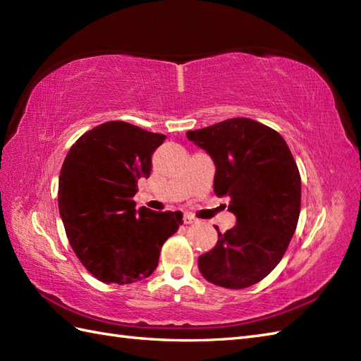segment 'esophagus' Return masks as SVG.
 Returning <instances> with one entry per match:
<instances>
[{
    "instance_id": "1",
    "label": "esophagus",
    "mask_w": 361,
    "mask_h": 361,
    "mask_svg": "<svg viewBox=\"0 0 361 361\" xmlns=\"http://www.w3.org/2000/svg\"><path fill=\"white\" fill-rule=\"evenodd\" d=\"M183 220H185V224L186 225H190V224H195V221H197V219L192 216V214H185V219H183Z\"/></svg>"
}]
</instances>
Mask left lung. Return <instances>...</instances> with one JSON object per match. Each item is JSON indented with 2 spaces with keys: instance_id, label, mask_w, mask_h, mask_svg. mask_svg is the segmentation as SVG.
<instances>
[{
  "instance_id": "left-lung-1",
  "label": "left lung",
  "mask_w": 361,
  "mask_h": 361,
  "mask_svg": "<svg viewBox=\"0 0 361 361\" xmlns=\"http://www.w3.org/2000/svg\"><path fill=\"white\" fill-rule=\"evenodd\" d=\"M188 140L216 164L214 192L231 198L237 224L198 257L206 281L247 288L273 271L286 255L301 211V176L276 130L248 118L190 130Z\"/></svg>"
}]
</instances>
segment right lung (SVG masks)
Segmentation results:
<instances>
[{"label": "right lung", "instance_id": "obj_1", "mask_svg": "<svg viewBox=\"0 0 361 361\" xmlns=\"http://www.w3.org/2000/svg\"><path fill=\"white\" fill-rule=\"evenodd\" d=\"M164 135L124 121L88 130L59 176V211L75 256L105 283H132L155 271L163 243L183 224L180 211L135 209L137 180L149 178Z\"/></svg>", "mask_w": 361, "mask_h": 361}]
</instances>
